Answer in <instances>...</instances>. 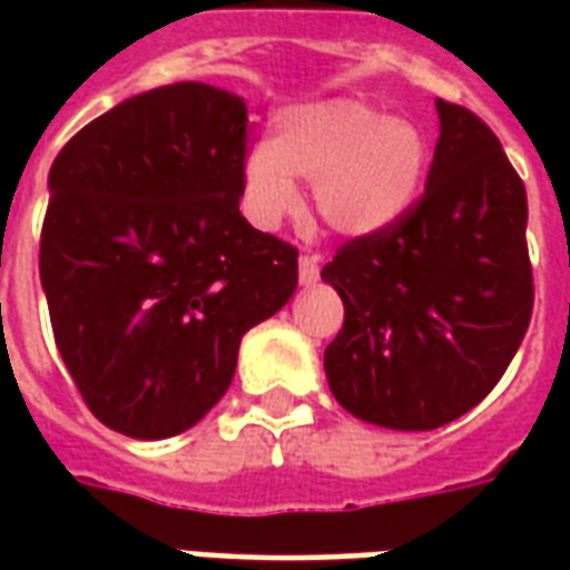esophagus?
I'll use <instances>...</instances> for the list:
<instances>
[{
  "instance_id": "34e87169",
  "label": "esophagus",
  "mask_w": 570,
  "mask_h": 570,
  "mask_svg": "<svg viewBox=\"0 0 570 570\" xmlns=\"http://www.w3.org/2000/svg\"><path fill=\"white\" fill-rule=\"evenodd\" d=\"M298 281H302V286H311L321 281V262H317V256H298Z\"/></svg>"
}]
</instances>
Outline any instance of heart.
Listing matches in <instances>:
<instances>
[{"instance_id":"b5f03b06","label":"heart","mask_w":570,"mask_h":570,"mask_svg":"<svg viewBox=\"0 0 570 570\" xmlns=\"http://www.w3.org/2000/svg\"><path fill=\"white\" fill-rule=\"evenodd\" d=\"M430 149L412 121L335 97L284 109L274 140L244 158L240 183L253 223L277 225L302 210L298 180L314 186L317 213L342 237H370L396 225L428 176Z\"/></svg>"}]
</instances>
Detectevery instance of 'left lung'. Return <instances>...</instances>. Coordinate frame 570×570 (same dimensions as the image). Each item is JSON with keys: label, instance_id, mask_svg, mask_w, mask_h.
<instances>
[{"label": "left lung", "instance_id": "obj_1", "mask_svg": "<svg viewBox=\"0 0 570 570\" xmlns=\"http://www.w3.org/2000/svg\"><path fill=\"white\" fill-rule=\"evenodd\" d=\"M424 195L387 232L354 237L321 277L345 302L323 354L330 391L360 421L433 430L485 400L525 338L534 284L528 198L491 128L436 100Z\"/></svg>", "mask_w": 570, "mask_h": 570}]
</instances>
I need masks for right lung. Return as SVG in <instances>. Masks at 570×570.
<instances>
[{"instance_id":"add662e5","label":"right lung","mask_w":570,"mask_h":570,"mask_svg":"<svg viewBox=\"0 0 570 570\" xmlns=\"http://www.w3.org/2000/svg\"><path fill=\"white\" fill-rule=\"evenodd\" d=\"M244 158V97L176 81L94 118L51 164L39 277L57 351L125 436L195 428L244 333L296 293V247L237 210Z\"/></svg>"}]
</instances>
